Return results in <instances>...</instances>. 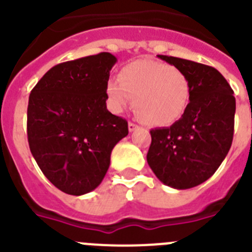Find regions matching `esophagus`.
<instances>
[{"instance_id":"obj_1","label":"esophagus","mask_w":252,"mask_h":252,"mask_svg":"<svg viewBox=\"0 0 252 252\" xmlns=\"http://www.w3.org/2000/svg\"><path fill=\"white\" fill-rule=\"evenodd\" d=\"M137 128H138L137 124H134L133 122H129V123H128V129H129V131H130V133H131V131L135 130V129H137Z\"/></svg>"}]
</instances>
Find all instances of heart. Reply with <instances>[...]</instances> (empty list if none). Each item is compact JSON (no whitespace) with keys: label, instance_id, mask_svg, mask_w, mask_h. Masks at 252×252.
Returning a JSON list of instances; mask_svg holds the SVG:
<instances>
[{"label":"heart","instance_id":"obj_1","mask_svg":"<svg viewBox=\"0 0 252 252\" xmlns=\"http://www.w3.org/2000/svg\"><path fill=\"white\" fill-rule=\"evenodd\" d=\"M108 104L121 113L133 98L134 112L152 126H169L184 114L191 83L187 73L175 65L153 60H138L112 77L105 87Z\"/></svg>","mask_w":252,"mask_h":252}]
</instances>
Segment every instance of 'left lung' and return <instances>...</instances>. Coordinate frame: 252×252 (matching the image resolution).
<instances>
[{
	"mask_svg": "<svg viewBox=\"0 0 252 252\" xmlns=\"http://www.w3.org/2000/svg\"><path fill=\"white\" fill-rule=\"evenodd\" d=\"M158 57L187 73L191 93L179 121L150 130L147 160L163 184L190 189L206 182L229 153L236 110L234 92L214 67L170 56Z\"/></svg>",
	"mask_w": 252,
	"mask_h": 252,
	"instance_id": "left-lung-1",
	"label": "left lung"
}]
</instances>
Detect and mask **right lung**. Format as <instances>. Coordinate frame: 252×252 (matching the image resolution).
Segmentation results:
<instances>
[{
  "mask_svg": "<svg viewBox=\"0 0 252 252\" xmlns=\"http://www.w3.org/2000/svg\"><path fill=\"white\" fill-rule=\"evenodd\" d=\"M117 58L108 52L60 63L39 79L27 108L28 144L47 179L69 195L102 183L126 119L107 109L105 87Z\"/></svg>",
  "mask_w": 252,
  "mask_h": 252,
  "instance_id": "obj_1",
  "label": "right lung"
}]
</instances>
